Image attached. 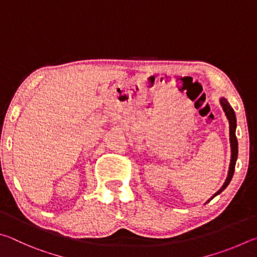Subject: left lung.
<instances>
[{
	"label": "left lung",
	"instance_id": "8db88e82",
	"mask_svg": "<svg viewBox=\"0 0 257 257\" xmlns=\"http://www.w3.org/2000/svg\"><path fill=\"white\" fill-rule=\"evenodd\" d=\"M220 103H221V105H222V108H223V111L225 113V115H227V118L229 120V124H230V145H231V161H230V167H229V172H228L227 179H225L223 186L221 187V188L217 190L214 195H213V197H215L216 195H219L221 191L227 188L229 182L231 181V178L233 176V171H234V165H236V161H237V156H238V142H237V137H236V127H237L236 114H234L233 108L230 106V104L228 103V101L224 97L220 99Z\"/></svg>",
	"mask_w": 257,
	"mask_h": 257
}]
</instances>
